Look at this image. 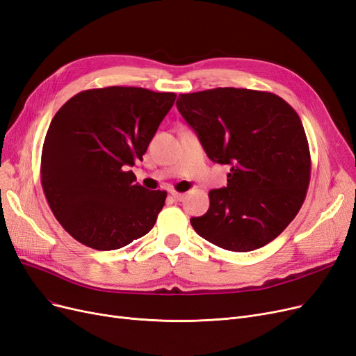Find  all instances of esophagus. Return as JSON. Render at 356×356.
Returning <instances> with one entry per match:
<instances>
[{"instance_id": "obj_1", "label": "esophagus", "mask_w": 356, "mask_h": 356, "mask_svg": "<svg viewBox=\"0 0 356 356\" xmlns=\"http://www.w3.org/2000/svg\"><path fill=\"white\" fill-rule=\"evenodd\" d=\"M170 195H172V197H174V200L175 202H181L182 199H184V195H186V194H184V193H178V191H170Z\"/></svg>"}]
</instances>
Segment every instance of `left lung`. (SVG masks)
<instances>
[{"instance_id":"left-lung-1","label":"left lung","mask_w":356,"mask_h":356,"mask_svg":"<svg viewBox=\"0 0 356 356\" xmlns=\"http://www.w3.org/2000/svg\"><path fill=\"white\" fill-rule=\"evenodd\" d=\"M177 107L207 157L229 165L227 187L190 222L200 237L231 252L259 249L278 237L306 197L309 144L299 115L281 97L246 88L181 94Z\"/></svg>"}]
</instances>
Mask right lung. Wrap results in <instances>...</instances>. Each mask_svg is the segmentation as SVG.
Instances as JSON below:
<instances>
[{
  "mask_svg": "<svg viewBox=\"0 0 356 356\" xmlns=\"http://www.w3.org/2000/svg\"><path fill=\"white\" fill-rule=\"evenodd\" d=\"M175 99V92L107 87L81 91L60 107L42 145L41 184L73 238L115 250L153 228L166 191L138 186L129 168L143 161Z\"/></svg>",
  "mask_w": 356,
  "mask_h": 356,
  "instance_id": "add662e5",
  "label": "right lung"
}]
</instances>
